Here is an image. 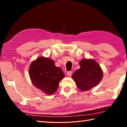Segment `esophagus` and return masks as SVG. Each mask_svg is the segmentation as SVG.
Masks as SVG:
<instances>
[{
    "instance_id": "34e87169",
    "label": "esophagus",
    "mask_w": 127,
    "mask_h": 127,
    "mask_svg": "<svg viewBox=\"0 0 127 127\" xmlns=\"http://www.w3.org/2000/svg\"><path fill=\"white\" fill-rule=\"evenodd\" d=\"M72 75V72L71 71H68L66 72V75L69 77H70Z\"/></svg>"
}]
</instances>
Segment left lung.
Segmentation results:
<instances>
[{"label":"left lung","instance_id":"obj_1","mask_svg":"<svg viewBox=\"0 0 127 127\" xmlns=\"http://www.w3.org/2000/svg\"><path fill=\"white\" fill-rule=\"evenodd\" d=\"M79 64L80 68L72 75L77 87L82 91H87L99 84L103 77L99 64L93 59H82Z\"/></svg>","mask_w":127,"mask_h":127}]
</instances>
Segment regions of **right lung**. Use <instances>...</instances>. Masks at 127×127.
Listing matches in <instances>:
<instances>
[{
  "label": "right lung",
  "instance_id": "right-lung-1",
  "mask_svg": "<svg viewBox=\"0 0 127 127\" xmlns=\"http://www.w3.org/2000/svg\"><path fill=\"white\" fill-rule=\"evenodd\" d=\"M29 73L34 86L47 95L56 92L59 82L65 76L61 68L55 65L53 60L44 56L32 62Z\"/></svg>",
  "mask_w": 127,
  "mask_h": 127
}]
</instances>
